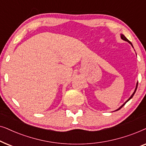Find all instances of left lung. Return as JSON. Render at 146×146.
Instances as JSON below:
<instances>
[{
  "instance_id": "8db88e82",
  "label": "left lung",
  "mask_w": 146,
  "mask_h": 146,
  "mask_svg": "<svg viewBox=\"0 0 146 146\" xmlns=\"http://www.w3.org/2000/svg\"><path fill=\"white\" fill-rule=\"evenodd\" d=\"M120 36H121V39H122V40H125V41H126V42H128V43H129V44H130L131 45V46H132V47L133 48V45H132V44H131V42H130V41H129V40H127V39L126 38V37H125L124 35H122V34H121V35H120ZM137 84H138V82H137V84H136V86H135V90H134V92H133V93L132 94H131V96L129 98H128V100H126V101H125V102H124V103H123V104H122V105H121V106L119 108H117V110H115V111H117V110H120V109L121 108H122V107L123 106H124V105L125 104H126V103L127 102H128V101L129 100H130V99H131V98H132V97L133 96V95H134V94L135 93V92H136V90H137Z\"/></svg>"
}]
</instances>
